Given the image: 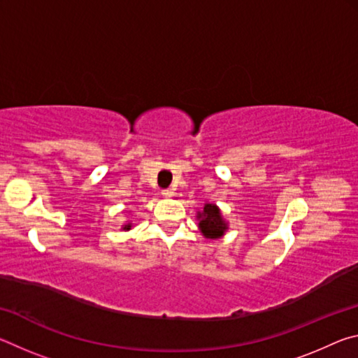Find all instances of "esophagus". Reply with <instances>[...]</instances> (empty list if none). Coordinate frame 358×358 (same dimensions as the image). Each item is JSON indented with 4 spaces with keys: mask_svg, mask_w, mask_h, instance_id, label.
I'll return each instance as SVG.
<instances>
[{
    "mask_svg": "<svg viewBox=\"0 0 358 358\" xmlns=\"http://www.w3.org/2000/svg\"><path fill=\"white\" fill-rule=\"evenodd\" d=\"M162 196H164V197H172L173 196V191L172 189H164V191H162Z\"/></svg>",
    "mask_w": 358,
    "mask_h": 358,
    "instance_id": "esophagus-1",
    "label": "esophagus"
}]
</instances>
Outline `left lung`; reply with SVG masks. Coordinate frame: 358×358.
Here are the masks:
<instances>
[{"instance_id": "8db88e82", "label": "left lung", "mask_w": 358, "mask_h": 358, "mask_svg": "<svg viewBox=\"0 0 358 358\" xmlns=\"http://www.w3.org/2000/svg\"><path fill=\"white\" fill-rule=\"evenodd\" d=\"M196 217L199 221V230L208 240L222 238L229 230V222L224 220L221 208L216 203H203V208L197 211Z\"/></svg>"}]
</instances>
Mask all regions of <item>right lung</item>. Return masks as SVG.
Listing matches in <instances>:
<instances>
[{"mask_svg": "<svg viewBox=\"0 0 358 358\" xmlns=\"http://www.w3.org/2000/svg\"><path fill=\"white\" fill-rule=\"evenodd\" d=\"M132 229V222L131 221H126L123 226H121V230H124V232H128V230Z\"/></svg>", "mask_w": 358, "mask_h": 358, "instance_id": "right-lung-1", "label": "right lung"}]
</instances>
